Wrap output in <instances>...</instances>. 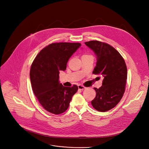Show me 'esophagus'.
<instances>
[{"instance_id":"34e87169","label":"esophagus","mask_w":149,"mask_h":149,"mask_svg":"<svg viewBox=\"0 0 149 149\" xmlns=\"http://www.w3.org/2000/svg\"><path fill=\"white\" fill-rule=\"evenodd\" d=\"M78 88H79V90H81V91H83L84 89H86V88L84 86H83L80 85V84L78 86Z\"/></svg>"}]
</instances>
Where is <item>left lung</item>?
<instances>
[{
    "mask_svg": "<svg viewBox=\"0 0 149 149\" xmlns=\"http://www.w3.org/2000/svg\"><path fill=\"white\" fill-rule=\"evenodd\" d=\"M97 57L93 74L103 77L102 86L97 89L91 101L97 111L106 112L116 106L122 98L127 80V67L121 54L109 44L92 40L84 43Z\"/></svg>",
    "mask_w": 149,
    "mask_h": 149,
    "instance_id": "1",
    "label": "left lung"
}]
</instances>
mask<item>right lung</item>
Listing matches in <instances>:
<instances>
[{
  "instance_id": "add662e5",
  "label": "right lung",
  "mask_w": 149,
  "mask_h": 149,
  "mask_svg": "<svg viewBox=\"0 0 149 149\" xmlns=\"http://www.w3.org/2000/svg\"><path fill=\"white\" fill-rule=\"evenodd\" d=\"M79 43H54L46 46L33 61L30 70L33 91L39 103L50 113L65 112L78 86L65 87L59 81L60 70H65L67 63L81 46Z\"/></svg>"
}]
</instances>
